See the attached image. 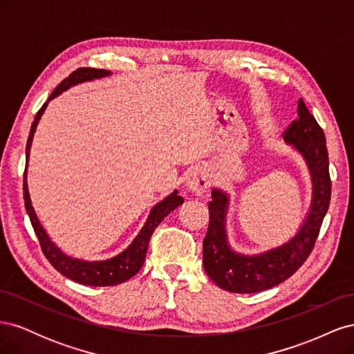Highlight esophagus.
I'll return each mask as SVG.
<instances>
[{"instance_id":"1","label":"esophagus","mask_w":354,"mask_h":354,"mask_svg":"<svg viewBox=\"0 0 354 354\" xmlns=\"http://www.w3.org/2000/svg\"><path fill=\"white\" fill-rule=\"evenodd\" d=\"M211 186V177L205 168H196L192 171L186 180V189L190 194H195L198 196L203 195Z\"/></svg>"}]
</instances>
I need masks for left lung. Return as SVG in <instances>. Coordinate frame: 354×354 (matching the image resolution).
<instances>
[{
    "label": "left lung",
    "instance_id": "left-lung-1",
    "mask_svg": "<svg viewBox=\"0 0 354 354\" xmlns=\"http://www.w3.org/2000/svg\"><path fill=\"white\" fill-rule=\"evenodd\" d=\"M298 118L286 128L283 140L306 160L312 177V203L301 227L288 242L260 254L234 251L227 238L226 217L230 196L212 189L208 203L209 224L203 239V269L224 291L238 294L260 292L291 277L312 252L330 201L329 158L324 130L298 100Z\"/></svg>",
    "mask_w": 354,
    "mask_h": 354
}]
</instances>
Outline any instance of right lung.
<instances>
[{"mask_svg": "<svg viewBox=\"0 0 354 354\" xmlns=\"http://www.w3.org/2000/svg\"><path fill=\"white\" fill-rule=\"evenodd\" d=\"M109 75H111L109 71L93 69V68H80L75 72H72L68 78H65L57 85L56 90L51 93L48 100L42 104V108L38 111L34 122H32L29 137H28V143H26V168H25V174H24V199H25L26 212H28V216L32 223V227H34L37 236H38V241L41 243V250L47 257V260L51 263V266L55 267L57 272H60L63 276H66L68 279H71L73 282L88 285V286L118 285V283H122V282L130 279V277H133L138 270L142 269V266L145 263V257L147 252L149 241H151L152 233L159 226V223L162 221L171 211H174L178 205L183 203V198L178 196V192L174 190L173 194L168 195L159 203H156V205L151 209V214H149L145 226L142 227L140 232H138L134 241L128 245L122 252L112 257V259L100 260V261H85V260L73 259V257L66 255L59 248V246H56L51 242L47 232L44 230V227L41 226V223L34 211V207H32L29 190H28V181H26L28 160H29V153H30L32 138H34L37 125L41 120L42 113H44L50 100L57 97L59 94L73 87V85L85 82V81H93V80L109 77Z\"/></svg>", "mask_w": 354, "mask_h": 354, "instance_id": "1", "label": "right lung"}]
</instances>
